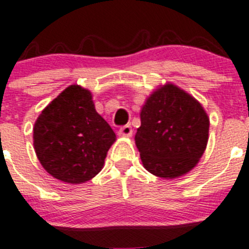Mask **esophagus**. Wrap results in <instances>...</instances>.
Instances as JSON below:
<instances>
[{
    "instance_id": "obj_1",
    "label": "esophagus",
    "mask_w": 249,
    "mask_h": 249,
    "mask_svg": "<svg viewBox=\"0 0 249 249\" xmlns=\"http://www.w3.org/2000/svg\"><path fill=\"white\" fill-rule=\"evenodd\" d=\"M118 134L120 136H131L133 135V127L130 126V125H124V126L120 127Z\"/></svg>"
}]
</instances>
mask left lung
<instances>
[{"mask_svg": "<svg viewBox=\"0 0 249 249\" xmlns=\"http://www.w3.org/2000/svg\"><path fill=\"white\" fill-rule=\"evenodd\" d=\"M140 119L135 142L147 171L172 178L196 166L207 145L210 120L195 98L167 84L151 94Z\"/></svg>", "mask_w": 249, "mask_h": 249, "instance_id": "left-lung-1", "label": "left lung"}]
</instances>
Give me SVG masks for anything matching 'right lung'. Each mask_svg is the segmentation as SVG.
Here are the masks:
<instances>
[{
  "mask_svg": "<svg viewBox=\"0 0 249 249\" xmlns=\"http://www.w3.org/2000/svg\"><path fill=\"white\" fill-rule=\"evenodd\" d=\"M110 125L95 111L90 91L71 86L46 107L33 129L36 154L48 174L82 183L102 170L115 141Z\"/></svg>",
  "mask_w": 249,
  "mask_h": 249,
  "instance_id": "obj_1",
  "label": "right lung"
}]
</instances>
